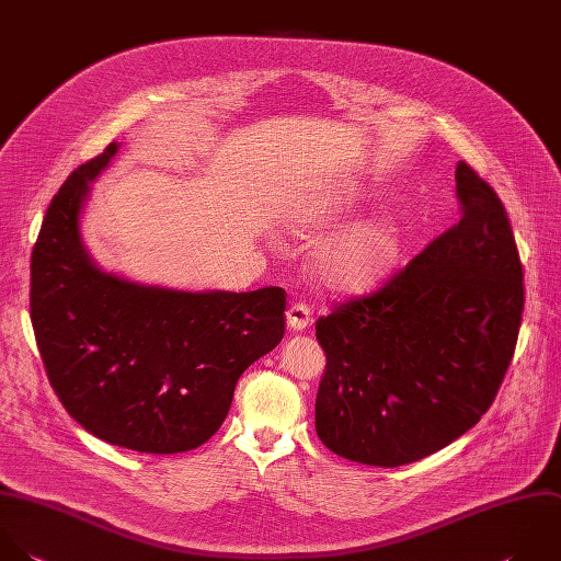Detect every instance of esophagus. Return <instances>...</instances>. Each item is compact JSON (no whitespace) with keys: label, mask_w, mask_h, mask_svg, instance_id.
I'll return each mask as SVG.
<instances>
[{"label":"esophagus","mask_w":561,"mask_h":561,"mask_svg":"<svg viewBox=\"0 0 561 561\" xmlns=\"http://www.w3.org/2000/svg\"><path fill=\"white\" fill-rule=\"evenodd\" d=\"M311 322H313V313L307 302H294L287 309V327L291 331H305Z\"/></svg>","instance_id":"esophagus-1"}]
</instances>
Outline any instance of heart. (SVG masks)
Returning a JSON list of instances; mask_svg holds the SVG:
<instances>
[{
	"label": "heart",
	"mask_w": 561,
	"mask_h": 561,
	"mask_svg": "<svg viewBox=\"0 0 561 561\" xmlns=\"http://www.w3.org/2000/svg\"><path fill=\"white\" fill-rule=\"evenodd\" d=\"M355 202L357 197L344 188L313 193L298 202L289 224L298 234H316L344 217ZM399 254V228L390 219L373 217L320 241L311 256V267L327 289L357 294L379 285L397 267Z\"/></svg>",
	"instance_id": "heart-1"
}]
</instances>
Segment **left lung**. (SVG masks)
<instances>
[{"label":"left lung","instance_id":"left-lung-1","mask_svg":"<svg viewBox=\"0 0 561 561\" xmlns=\"http://www.w3.org/2000/svg\"><path fill=\"white\" fill-rule=\"evenodd\" d=\"M462 217L379 291L316 322V432L337 456L399 467L473 427L511 364L524 274L506 210L465 162Z\"/></svg>","mask_w":561,"mask_h":561}]
</instances>
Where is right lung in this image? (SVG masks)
Returning a JSON list of instances; mask_svg holds the SVG:
<instances>
[{
    "instance_id": "right-lung-1",
    "label": "right lung",
    "mask_w": 561,
    "mask_h": 561,
    "mask_svg": "<svg viewBox=\"0 0 561 561\" xmlns=\"http://www.w3.org/2000/svg\"><path fill=\"white\" fill-rule=\"evenodd\" d=\"M121 145L55 195L31 261V320L64 408L94 436L145 454L206 443L243 370L285 333V289L180 291L101 270L83 245L90 184Z\"/></svg>"
}]
</instances>
